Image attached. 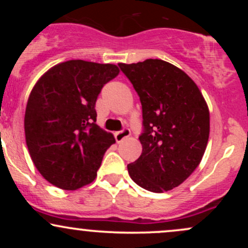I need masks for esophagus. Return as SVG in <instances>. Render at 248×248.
Returning a JSON list of instances; mask_svg holds the SVG:
<instances>
[{
    "instance_id": "esophagus-1",
    "label": "esophagus",
    "mask_w": 248,
    "mask_h": 248,
    "mask_svg": "<svg viewBox=\"0 0 248 248\" xmlns=\"http://www.w3.org/2000/svg\"><path fill=\"white\" fill-rule=\"evenodd\" d=\"M114 136H115L116 142H118V143H119V142L124 141V139L129 138V136H130V130L128 129V128H124V129L120 130V132H116L114 134Z\"/></svg>"
}]
</instances>
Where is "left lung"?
Listing matches in <instances>:
<instances>
[{
    "mask_svg": "<svg viewBox=\"0 0 248 248\" xmlns=\"http://www.w3.org/2000/svg\"><path fill=\"white\" fill-rule=\"evenodd\" d=\"M140 96L142 154L128 164L130 178L152 192L178 186L195 171L205 153L210 113L195 81L161 59L119 64Z\"/></svg>",
    "mask_w": 248,
    "mask_h": 248,
    "instance_id": "obj_1",
    "label": "left lung"
}]
</instances>
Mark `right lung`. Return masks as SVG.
Instances as JSON below:
<instances>
[{
	"label": "right lung",
	"instance_id": "add662e5",
	"mask_svg": "<svg viewBox=\"0 0 248 248\" xmlns=\"http://www.w3.org/2000/svg\"><path fill=\"white\" fill-rule=\"evenodd\" d=\"M119 72L114 64L76 59L51 67L33 86L25 108V141L37 170L52 186L77 190L95 179L115 142L95 124V101Z\"/></svg>",
	"mask_w": 248,
	"mask_h": 248
}]
</instances>
